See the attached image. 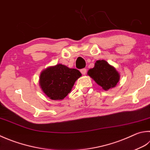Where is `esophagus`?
<instances>
[{
  "instance_id": "34e87169",
  "label": "esophagus",
  "mask_w": 150,
  "mask_h": 150,
  "mask_svg": "<svg viewBox=\"0 0 150 150\" xmlns=\"http://www.w3.org/2000/svg\"><path fill=\"white\" fill-rule=\"evenodd\" d=\"M80 72H81V73L83 75H85V74H86V72H87V70L86 69H82L80 70Z\"/></svg>"
}]
</instances>
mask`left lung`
I'll return each mask as SVG.
<instances>
[{
  "label": "left lung",
  "mask_w": 150,
  "mask_h": 150,
  "mask_svg": "<svg viewBox=\"0 0 150 150\" xmlns=\"http://www.w3.org/2000/svg\"><path fill=\"white\" fill-rule=\"evenodd\" d=\"M87 74L105 91L116 86L120 78L115 68L105 60L96 61L94 67L88 70Z\"/></svg>",
  "instance_id": "1"
}]
</instances>
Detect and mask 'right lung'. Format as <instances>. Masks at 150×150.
Returning <instances> with one entry per match:
<instances>
[{
	"label": "right lung",
	"mask_w": 150,
	"mask_h": 150,
	"mask_svg": "<svg viewBox=\"0 0 150 150\" xmlns=\"http://www.w3.org/2000/svg\"><path fill=\"white\" fill-rule=\"evenodd\" d=\"M81 76L78 70L58 64L42 70L39 78V86L50 99L63 100L71 91L75 81Z\"/></svg>",
	"instance_id": "obj_1"
}]
</instances>
